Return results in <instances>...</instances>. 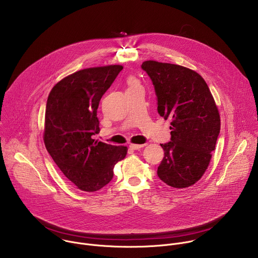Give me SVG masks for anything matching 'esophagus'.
<instances>
[{"label":"esophagus","mask_w":258,"mask_h":258,"mask_svg":"<svg viewBox=\"0 0 258 258\" xmlns=\"http://www.w3.org/2000/svg\"><path fill=\"white\" fill-rule=\"evenodd\" d=\"M144 147V145H138V144H131L130 145V148L132 149V150H140V149H142Z\"/></svg>","instance_id":"34e87169"}]
</instances>
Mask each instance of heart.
<instances>
[{"label":"heart","mask_w":258,"mask_h":258,"mask_svg":"<svg viewBox=\"0 0 258 258\" xmlns=\"http://www.w3.org/2000/svg\"><path fill=\"white\" fill-rule=\"evenodd\" d=\"M127 85H128V88H135V87L140 86L139 82H138L135 78H130V79L127 80Z\"/></svg>","instance_id":"obj_1"}]
</instances>
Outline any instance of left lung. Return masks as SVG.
Listing matches in <instances>:
<instances>
[{
  "mask_svg": "<svg viewBox=\"0 0 258 258\" xmlns=\"http://www.w3.org/2000/svg\"><path fill=\"white\" fill-rule=\"evenodd\" d=\"M141 67L154 86L159 115L171 119L170 141L160 144L164 157L157 175L172 188L190 187L207 169L219 135L214 99L194 70L152 60Z\"/></svg>",
  "mask_w": 258,
  "mask_h": 258,
  "instance_id": "obj_1",
  "label": "left lung"
}]
</instances>
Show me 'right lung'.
<instances>
[{
  "label": "right lung",
  "instance_id": "add662e5",
  "mask_svg": "<svg viewBox=\"0 0 258 258\" xmlns=\"http://www.w3.org/2000/svg\"><path fill=\"white\" fill-rule=\"evenodd\" d=\"M121 65L77 71L60 81L49 94L45 115V146L63 174L82 191L95 192L112 179L114 165L127 148L96 141L97 109Z\"/></svg>",
  "mask_w": 258,
  "mask_h": 258
}]
</instances>
